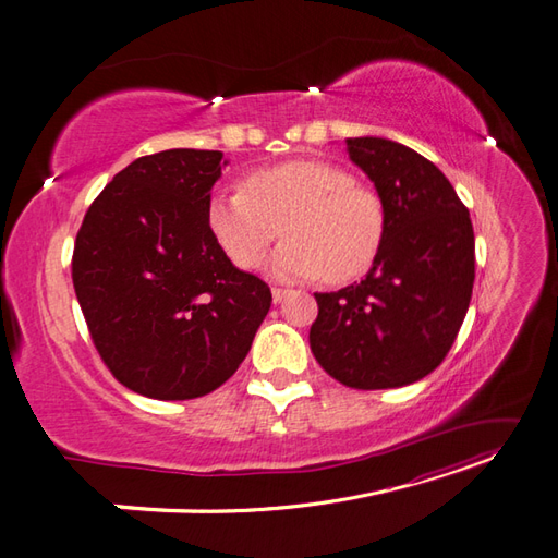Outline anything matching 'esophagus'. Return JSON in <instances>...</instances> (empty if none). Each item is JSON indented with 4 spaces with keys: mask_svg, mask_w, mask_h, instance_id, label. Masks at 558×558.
<instances>
[{
    "mask_svg": "<svg viewBox=\"0 0 558 558\" xmlns=\"http://www.w3.org/2000/svg\"><path fill=\"white\" fill-rule=\"evenodd\" d=\"M286 295H289V289H279V286H275V289H272V300L275 302H281Z\"/></svg>",
    "mask_w": 558,
    "mask_h": 558,
    "instance_id": "1",
    "label": "esophagus"
}]
</instances>
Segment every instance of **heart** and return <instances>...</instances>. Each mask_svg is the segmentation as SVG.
<instances>
[{
  "mask_svg": "<svg viewBox=\"0 0 558 558\" xmlns=\"http://www.w3.org/2000/svg\"><path fill=\"white\" fill-rule=\"evenodd\" d=\"M207 221L228 258L253 269L283 232L272 258L279 279L330 283L363 275L386 240V205L377 191L324 160H291L246 177L244 189L216 191Z\"/></svg>",
  "mask_w": 558,
  "mask_h": 558,
  "instance_id": "1",
  "label": "heart"
}]
</instances>
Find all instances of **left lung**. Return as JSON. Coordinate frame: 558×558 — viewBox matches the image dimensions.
I'll list each match as a JSON object with an SVG mask.
<instances>
[{
  "label": "left lung",
  "instance_id": "8db88e82",
  "mask_svg": "<svg viewBox=\"0 0 558 558\" xmlns=\"http://www.w3.org/2000/svg\"><path fill=\"white\" fill-rule=\"evenodd\" d=\"M349 158L386 205L373 269L335 293H314L310 347L349 388L408 386L445 361L475 281V232L449 179L416 150L381 137L347 140Z\"/></svg>",
  "mask_w": 558,
  "mask_h": 558
}]
</instances>
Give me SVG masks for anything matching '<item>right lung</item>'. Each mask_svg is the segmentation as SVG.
<instances>
[{
	"label": "right lung",
	"instance_id": "add662e5",
	"mask_svg": "<svg viewBox=\"0 0 558 558\" xmlns=\"http://www.w3.org/2000/svg\"><path fill=\"white\" fill-rule=\"evenodd\" d=\"M221 150L170 148L118 172L76 234L72 279L111 375L156 400H191L228 381L272 305L234 267L207 221Z\"/></svg>",
	"mask_w": 558,
	"mask_h": 558
}]
</instances>
